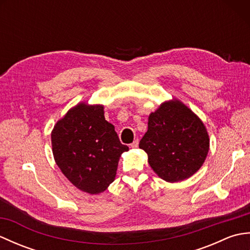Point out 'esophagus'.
Listing matches in <instances>:
<instances>
[{
    "label": "esophagus",
    "instance_id": "1",
    "mask_svg": "<svg viewBox=\"0 0 250 250\" xmlns=\"http://www.w3.org/2000/svg\"><path fill=\"white\" fill-rule=\"evenodd\" d=\"M130 146H131V148H137V147H139V140H135Z\"/></svg>",
    "mask_w": 250,
    "mask_h": 250
}]
</instances>
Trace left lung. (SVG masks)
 <instances>
[{"instance_id": "left-lung-1", "label": "left lung", "mask_w": 250, "mask_h": 250, "mask_svg": "<svg viewBox=\"0 0 250 250\" xmlns=\"http://www.w3.org/2000/svg\"><path fill=\"white\" fill-rule=\"evenodd\" d=\"M148 163L159 177L178 183L203 166L209 136L199 116L178 99L166 101L148 117V130L140 142Z\"/></svg>"}]
</instances>
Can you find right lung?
Here are the masks:
<instances>
[{"instance_id": "add662e5", "label": "right lung", "mask_w": 250, "mask_h": 250, "mask_svg": "<svg viewBox=\"0 0 250 250\" xmlns=\"http://www.w3.org/2000/svg\"><path fill=\"white\" fill-rule=\"evenodd\" d=\"M55 161L83 192L102 193L116 177L122 145L115 126L105 120L104 105L81 102L67 110L51 131Z\"/></svg>"}]
</instances>
